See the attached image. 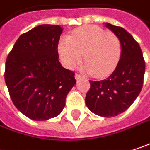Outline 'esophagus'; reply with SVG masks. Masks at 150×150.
I'll return each instance as SVG.
<instances>
[{"instance_id":"obj_1","label":"esophagus","mask_w":150,"mask_h":150,"mask_svg":"<svg viewBox=\"0 0 150 150\" xmlns=\"http://www.w3.org/2000/svg\"><path fill=\"white\" fill-rule=\"evenodd\" d=\"M75 80H77V81H78V80H81V79L82 78V77H81V75H80L79 74H75Z\"/></svg>"}]
</instances>
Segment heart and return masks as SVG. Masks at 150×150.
I'll use <instances>...</instances> for the list:
<instances>
[{"instance_id":"b5f03b06","label":"heart","mask_w":150,"mask_h":150,"mask_svg":"<svg viewBox=\"0 0 150 150\" xmlns=\"http://www.w3.org/2000/svg\"><path fill=\"white\" fill-rule=\"evenodd\" d=\"M58 51L68 69H75L83 54L85 71L96 78H104L115 69L121 58L122 46L113 33L97 26H88L75 30L70 37L62 38Z\"/></svg>"}]
</instances>
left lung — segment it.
<instances>
[{"label":"left lung","instance_id":"obj_1","mask_svg":"<svg viewBox=\"0 0 150 150\" xmlns=\"http://www.w3.org/2000/svg\"><path fill=\"white\" fill-rule=\"evenodd\" d=\"M120 40L122 54L114 72L102 81H89L85 98L88 109L103 117H113L127 110L139 96L145 62L139 44L124 28L105 23Z\"/></svg>","mask_w":150,"mask_h":150}]
</instances>
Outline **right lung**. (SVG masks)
I'll list each match as a JSON object with an SVG mask.
<instances>
[{
	"mask_svg": "<svg viewBox=\"0 0 150 150\" xmlns=\"http://www.w3.org/2000/svg\"><path fill=\"white\" fill-rule=\"evenodd\" d=\"M59 25L43 24L22 34L8 55L5 82L11 100L27 117L46 121L59 115L76 81L59 62Z\"/></svg>",
	"mask_w": 150,
	"mask_h": 150,
	"instance_id": "right-lung-1",
	"label": "right lung"
}]
</instances>
